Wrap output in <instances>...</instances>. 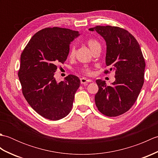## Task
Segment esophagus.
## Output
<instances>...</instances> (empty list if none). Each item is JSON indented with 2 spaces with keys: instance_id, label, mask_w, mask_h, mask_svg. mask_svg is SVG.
<instances>
[{
  "instance_id": "1",
  "label": "esophagus",
  "mask_w": 158,
  "mask_h": 158,
  "mask_svg": "<svg viewBox=\"0 0 158 158\" xmlns=\"http://www.w3.org/2000/svg\"><path fill=\"white\" fill-rule=\"evenodd\" d=\"M80 81H81V84H83V85H86L88 83L91 82L92 80L88 79H86V78H84V77H83V78H81V79H80Z\"/></svg>"
}]
</instances>
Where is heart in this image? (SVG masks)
<instances>
[{
	"instance_id": "obj_1",
	"label": "heart",
	"mask_w": 158,
	"mask_h": 158,
	"mask_svg": "<svg viewBox=\"0 0 158 158\" xmlns=\"http://www.w3.org/2000/svg\"><path fill=\"white\" fill-rule=\"evenodd\" d=\"M87 44H88L89 48L91 50L92 52L93 53L94 51H96V49H101V45L99 43L98 41H97L96 39H89L88 40H87ZM75 48L74 45L70 46V50H69V57L70 58H73V57L75 56ZM82 71L83 73H85L86 74H90L91 71L88 67H84V68L82 69Z\"/></svg>"
}]
</instances>
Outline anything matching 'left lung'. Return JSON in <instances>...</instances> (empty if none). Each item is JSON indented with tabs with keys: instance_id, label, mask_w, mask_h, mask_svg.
I'll list each match as a JSON object with an SVG mask.
<instances>
[{
	"instance_id": "1",
	"label": "left lung",
	"mask_w": 158,
	"mask_h": 158,
	"mask_svg": "<svg viewBox=\"0 0 158 158\" xmlns=\"http://www.w3.org/2000/svg\"><path fill=\"white\" fill-rule=\"evenodd\" d=\"M89 30L105 40L106 66L115 73V81L110 86L101 79L96 81L98 86L96 105L106 116L122 115L135 104L144 83L145 62L140 45L128 31L117 26H96Z\"/></svg>"
}]
</instances>
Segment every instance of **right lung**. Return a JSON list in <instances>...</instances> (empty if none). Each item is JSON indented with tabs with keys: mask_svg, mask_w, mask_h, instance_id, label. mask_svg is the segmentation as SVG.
Here are the masks:
<instances>
[{
	"mask_svg": "<svg viewBox=\"0 0 158 158\" xmlns=\"http://www.w3.org/2000/svg\"><path fill=\"white\" fill-rule=\"evenodd\" d=\"M78 31L59 27L46 28L33 35L21 54L18 77L26 101L40 115L59 120L72 109L80 85L78 77L69 75L57 82L54 73L69 53L70 42Z\"/></svg>",
	"mask_w": 158,
	"mask_h": 158,
	"instance_id": "right-lung-1",
	"label": "right lung"
}]
</instances>
